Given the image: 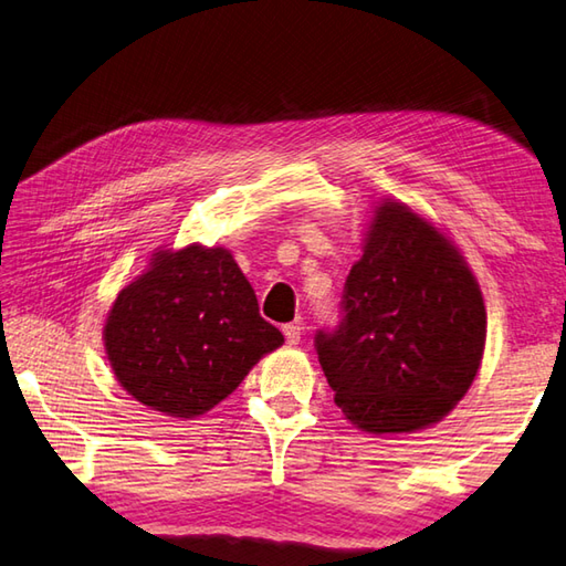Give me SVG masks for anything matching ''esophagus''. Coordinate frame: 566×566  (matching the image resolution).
Segmentation results:
<instances>
[{
	"label": "esophagus",
	"instance_id": "1",
	"mask_svg": "<svg viewBox=\"0 0 566 566\" xmlns=\"http://www.w3.org/2000/svg\"><path fill=\"white\" fill-rule=\"evenodd\" d=\"M283 335H285L287 345H297L301 343V325H295V323L283 325Z\"/></svg>",
	"mask_w": 566,
	"mask_h": 566
}]
</instances>
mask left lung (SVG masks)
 Wrapping results in <instances>:
<instances>
[{"mask_svg": "<svg viewBox=\"0 0 566 566\" xmlns=\"http://www.w3.org/2000/svg\"><path fill=\"white\" fill-rule=\"evenodd\" d=\"M339 315L317 329L315 349L335 403L361 431L436 423L481 367V287L453 243L399 201L377 207Z\"/></svg>", "mask_w": 566, "mask_h": 566, "instance_id": "1", "label": "left lung"}]
</instances>
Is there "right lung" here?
<instances>
[{"label":"right lung","mask_w":566,"mask_h":566,"mask_svg":"<svg viewBox=\"0 0 566 566\" xmlns=\"http://www.w3.org/2000/svg\"><path fill=\"white\" fill-rule=\"evenodd\" d=\"M103 337L120 387L177 419L217 407L283 345L233 255L199 243L155 253L117 295Z\"/></svg>","instance_id":"1"}]
</instances>
